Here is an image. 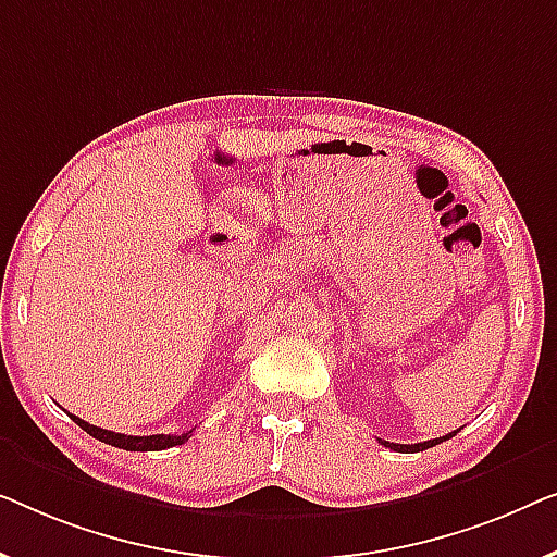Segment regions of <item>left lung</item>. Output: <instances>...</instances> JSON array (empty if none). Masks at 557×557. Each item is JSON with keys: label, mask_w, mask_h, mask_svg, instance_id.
I'll use <instances>...</instances> for the list:
<instances>
[{"label": "left lung", "mask_w": 557, "mask_h": 557, "mask_svg": "<svg viewBox=\"0 0 557 557\" xmlns=\"http://www.w3.org/2000/svg\"><path fill=\"white\" fill-rule=\"evenodd\" d=\"M454 434H457V432H451V434H446V436H438V438H429V442H421V444H394V442H383V438H379V442L383 446H391V449H394V451L413 454V451H424V449H429V446L442 444V442H446V438H451Z\"/></svg>", "instance_id": "8db88e82"}]
</instances>
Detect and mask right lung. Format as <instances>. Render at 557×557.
Instances as JSON below:
<instances>
[{
	"mask_svg": "<svg viewBox=\"0 0 557 557\" xmlns=\"http://www.w3.org/2000/svg\"><path fill=\"white\" fill-rule=\"evenodd\" d=\"M70 419H73L75 424L83 429V432H88L90 436L100 438V442L119 446V449H125V451H161V449H169V446H178V444L189 442V436H191V432H186V434L131 436V434H115V432H108V429L92 426V424H88V421H83L81 417H73V413H70Z\"/></svg>",
	"mask_w": 557,
	"mask_h": 557,
	"instance_id": "1",
	"label": "right lung"
}]
</instances>
